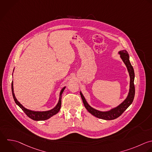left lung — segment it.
I'll return each instance as SVG.
<instances>
[{
    "label": "left lung",
    "mask_w": 152,
    "mask_h": 152,
    "mask_svg": "<svg viewBox=\"0 0 152 152\" xmlns=\"http://www.w3.org/2000/svg\"><path fill=\"white\" fill-rule=\"evenodd\" d=\"M118 53L120 55V57L121 59L126 65L129 75V77H130L129 90V93L126 98L117 107L111 109L109 110L103 112V111L98 110L91 107L87 102L82 93L80 91V95L82 98L84 105L86 108V109L94 116L102 119H104V120H112L118 118L130 106V104L132 103L134 98L135 87H134V81L135 75H134L133 67L131 65L129 60V58L128 53L125 50H121L118 52Z\"/></svg>",
    "instance_id": "left-lung-1"
}]
</instances>
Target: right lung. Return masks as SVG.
Listing matches in <instances>:
<instances>
[{
	"label": "right lung",
	"mask_w": 152,
	"mask_h": 152,
	"mask_svg": "<svg viewBox=\"0 0 152 152\" xmlns=\"http://www.w3.org/2000/svg\"><path fill=\"white\" fill-rule=\"evenodd\" d=\"M66 87H64L61 91L60 94H59V99L58 101V103H57L56 106L52 109L47 110V111H34L31 110H29L28 109H26L16 99L14 92V87H13V81L12 82V96L14 97V99L15 100V102L16 104L24 112V113L31 119L34 120V121H44L46 120L52 116L56 115L58 113L61 107V99H62V94L65 90Z\"/></svg>",
	"instance_id": "1"
}]
</instances>
